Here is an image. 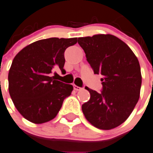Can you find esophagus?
Returning a JSON list of instances; mask_svg holds the SVG:
<instances>
[{"label":"esophagus","mask_w":153,"mask_h":153,"mask_svg":"<svg viewBox=\"0 0 153 153\" xmlns=\"http://www.w3.org/2000/svg\"><path fill=\"white\" fill-rule=\"evenodd\" d=\"M74 89L75 91H80V90H82V88H81V87L77 86V85H74Z\"/></svg>","instance_id":"esophagus-1"}]
</instances>
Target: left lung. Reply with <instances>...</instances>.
Instances as JSON below:
<instances>
[{"label": "left lung", "mask_w": 153, "mask_h": 153, "mask_svg": "<svg viewBox=\"0 0 153 153\" xmlns=\"http://www.w3.org/2000/svg\"><path fill=\"white\" fill-rule=\"evenodd\" d=\"M94 74L102 75V90L85 87L90 99L82 106L88 122L102 130H110L124 123L137 104L142 85L138 60L121 39L110 34L80 37Z\"/></svg>", "instance_id": "1"}]
</instances>
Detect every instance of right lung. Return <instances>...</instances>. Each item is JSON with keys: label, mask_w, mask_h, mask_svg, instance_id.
Masks as SVG:
<instances>
[{"label": "right lung", "mask_w": 153, "mask_h": 153, "mask_svg": "<svg viewBox=\"0 0 153 153\" xmlns=\"http://www.w3.org/2000/svg\"><path fill=\"white\" fill-rule=\"evenodd\" d=\"M77 38H49L24 47L14 58L8 73L9 94L16 109L34 124L53 120L73 90L56 80L54 68L65 72V51Z\"/></svg>", "instance_id": "add662e5"}]
</instances>
